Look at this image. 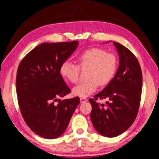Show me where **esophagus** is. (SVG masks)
<instances>
[{"instance_id":"esophagus-1","label":"esophagus","mask_w":159,"mask_h":159,"mask_svg":"<svg viewBox=\"0 0 159 159\" xmlns=\"http://www.w3.org/2000/svg\"><path fill=\"white\" fill-rule=\"evenodd\" d=\"M80 103H84V102H86L88 101V100L85 99L84 98H80Z\"/></svg>"}]
</instances>
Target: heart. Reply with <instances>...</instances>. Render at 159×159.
Listing matches in <instances>:
<instances>
[{
  "mask_svg": "<svg viewBox=\"0 0 159 159\" xmlns=\"http://www.w3.org/2000/svg\"><path fill=\"white\" fill-rule=\"evenodd\" d=\"M79 65L65 61L60 66V73L69 82L75 84L79 78L80 68L89 66L86 81L80 83L73 89V94L87 98L98 89V85H104L111 80L117 71V59L115 54L106 53L100 48H90L78 55Z\"/></svg>",
  "mask_w": 159,
  "mask_h": 159,
  "instance_id": "b5f03b06",
  "label": "heart"
}]
</instances>
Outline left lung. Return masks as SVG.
Segmentation results:
<instances>
[{
  "mask_svg": "<svg viewBox=\"0 0 159 159\" xmlns=\"http://www.w3.org/2000/svg\"><path fill=\"white\" fill-rule=\"evenodd\" d=\"M119 55L120 65L113 79L102 91L90 98V120L97 132L115 137L129 129L137 117L142 90V74L138 60L131 51L113 42ZM108 98L106 106L95 100Z\"/></svg>",
  "mask_w": 159,
  "mask_h": 159,
  "instance_id": "left-lung-1",
  "label": "left lung"
}]
</instances>
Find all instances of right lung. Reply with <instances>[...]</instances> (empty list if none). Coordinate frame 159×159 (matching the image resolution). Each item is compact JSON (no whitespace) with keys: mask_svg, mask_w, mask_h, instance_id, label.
Instances as JSON below:
<instances>
[{"mask_svg":"<svg viewBox=\"0 0 159 159\" xmlns=\"http://www.w3.org/2000/svg\"><path fill=\"white\" fill-rule=\"evenodd\" d=\"M78 46V41L42 43L19 65L16 90L20 109L27 125L40 137L53 139L62 135L80 103L79 97L59 100L70 92L60 66Z\"/></svg>","mask_w":159,"mask_h":159,"instance_id":"right-lung-1","label":"right lung"}]
</instances>
